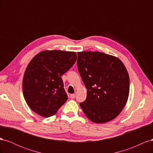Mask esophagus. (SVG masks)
Returning <instances> with one entry per match:
<instances>
[{
  "label": "esophagus",
  "instance_id": "esophagus-1",
  "mask_svg": "<svg viewBox=\"0 0 153 153\" xmlns=\"http://www.w3.org/2000/svg\"><path fill=\"white\" fill-rule=\"evenodd\" d=\"M75 94H71L70 95V98H71V99H74V98H75Z\"/></svg>",
  "mask_w": 153,
  "mask_h": 153
}]
</instances>
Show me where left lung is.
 <instances>
[{
  "mask_svg": "<svg viewBox=\"0 0 153 153\" xmlns=\"http://www.w3.org/2000/svg\"><path fill=\"white\" fill-rule=\"evenodd\" d=\"M78 72L87 89L80 103L87 117L103 124L117 117L126 105L129 92L127 69L119 58L99 52H78Z\"/></svg>",
  "mask_w": 153,
  "mask_h": 153,
  "instance_id": "1",
  "label": "left lung"
}]
</instances>
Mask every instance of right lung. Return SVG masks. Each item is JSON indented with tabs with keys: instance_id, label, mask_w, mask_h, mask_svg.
Here are the masks:
<instances>
[{
	"instance_id": "right-lung-1",
	"label": "right lung",
	"mask_w": 153,
	"mask_h": 153,
	"mask_svg": "<svg viewBox=\"0 0 153 153\" xmlns=\"http://www.w3.org/2000/svg\"><path fill=\"white\" fill-rule=\"evenodd\" d=\"M76 53L45 50L35 55L23 78L24 98L30 109L43 117L55 115L68 100L61 76L76 61Z\"/></svg>"
}]
</instances>
